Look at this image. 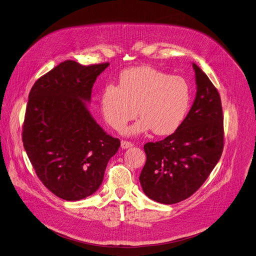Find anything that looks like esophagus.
Instances as JSON below:
<instances>
[{"label":"esophagus","instance_id":"obj_1","mask_svg":"<svg viewBox=\"0 0 256 256\" xmlns=\"http://www.w3.org/2000/svg\"><path fill=\"white\" fill-rule=\"evenodd\" d=\"M134 144L132 142H128V141H122V149H128V148H130L132 147Z\"/></svg>","mask_w":256,"mask_h":256}]
</instances>
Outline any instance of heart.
<instances>
[{
  "label": "heart",
  "instance_id": "heart-1",
  "mask_svg": "<svg viewBox=\"0 0 256 256\" xmlns=\"http://www.w3.org/2000/svg\"><path fill=\"white\" fill-rule=\"evenodd\" d=\"M190 105V88L183 77L148 66L122 71L117 86L108 84L100 100L104 119L116 132H122L138 113L142 116L124 130L128 136L151 130L158 136L171 134L183 122Z\"/></svg>",
  "mask_w": 256,
  "mask_h": 256
}]
</instances>
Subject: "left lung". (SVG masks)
Returning <instances> with one entry per match:
<instances>
[{
    "mask_svg": "<svg viewBox=\"0 0 256 256\" xmlns=\"http://www.w3.org/2000/svg\"><path fill=\"white\" fill-rule=\"evenodd\" d=\"M196 94L172 134L144 145L146 164L140 175L144 194L166 205L192 196L209 177L224 150V116L220 96L208 76L192 64Z\"/></svg>",
    "mask_w": 256,
    "mask_h": 256,
    "instance_id": "8db88e82",
    "label": "left lung"
}]
</instances>
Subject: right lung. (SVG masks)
<instances>
[{
  "mask_svg": "<svg viewBox=\"0 0 256 256\" xmlns=\"http://www.w3.org/2000/svg\"><path fill=\"white\" fill-rule=\"evenodd\" d=\"M109 62L82 66L66 60L40 77L28 94L22 142L36 174L66 200L94 194L120 141L92 116V90Z\"/></svg>",
  "mask_w": 256,
  "mask_h": 256,
  "instance_id": "obj_1",
  "label": "right lung"
}]
</instances>
